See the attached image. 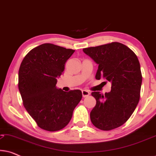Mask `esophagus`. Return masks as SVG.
Masks as SVG:
<instances>
[{"instance_id":"1","label":"esophagus","mask_w":156,"mask_h":156,"mask_svg":"<svg viewBox=\"0 0 156 156\" xmlns=\"http://www.w3.org/2000/svg\"><path fill=\"white\" fill-rule=\"evenodd\" d=\"M82 97H88L89 94H90V93H89V91H87V90H82Z\"/></svg>"}]
</instances>
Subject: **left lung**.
Returning <instances> with one entry per match:
<instances>
[{
	"instance_id": "1",
	"label": "left lung",
	"mask_w": 156,
	"mask_h": 156,
	"mask_svg": "<svg viewBox=\"0 0 156 156\" xmlns=\"http://www.w3.org/2000/svg\"><path fill=\"white\" fill-rule=\"evenodd\" d=\"M83 51L99 65L96 79L112 82L110 92L91 93L97 101L90 113L91 123L103 131L116 129L126 122L139 101L142 74L138 57L126 45L117 42Z\"/></svg>"
}]
</instances>
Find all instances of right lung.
Listing matches in <instances>:
<instances>
[{"label": "right lung", "instance_id": "1", "mask_svg": "<svg viewBox=\"0 0 156 156\" xmlns=\"http://www.w3.org/2000/svg\"><path fill=\"white\" fill-rule=\"evenodd\" d=\"M51 43L36 47L25 55L18 72V89L25 109L40 129L48 131L62 129L71 120L82 91L68 92L57 89V78L74 52Z\"/></svg>", "mask_w": 156, "mask_h": 156}]
</instances>
